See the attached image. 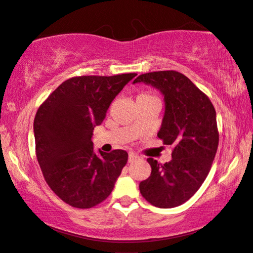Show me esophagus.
Masks as SVG:
<instances>
[{
    "mask_svg": "<svg viewBox=\"0 0 253 253\" xmlns=\"http://www.w3.org/2000/svg\"><path fill=\"white\" fill-rule=\"evenodd\" d=\"M139 159L137 155H134V154H129V157H127V162L129 163H133L135 162Z\"/></svg>",
    "mask_w": 253,
    "mask_h": 253,
    "instance_id": "34e87169",
    "label": "esophagus"
}]
</instances>
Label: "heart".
Masks as SVG:
<instances>
[{"label": "heart", "instance_id": "obj_1", "mask_svg": "<svg viewBox=\"0 0 253 253\" xmlns=\"http://www.w3.org/2000/svg\"><path fill=\"white\" fill-rule=\"evenodd\" d=\"M152 99H157V97L155 96V94L152 93L151 91H142V92L138 94L137 99L135 100H152Z\"/></svg>", "mask_w": 253, "mask_h": 253}]
</instances>
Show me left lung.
<instances>
[{
	"instance_id": "8db88e82",
	"label": "left lung",
	"mask_w": 253,
	"mask_h": 253,
	"mask_svg": "<svg viewBox=\"0 0 253 253\" xmlns=\"http://www.w3.org/2000/svg\"><path fill=\"white\" fill-rule=\"evenodd\" d=\"M164 96L166 113L159 138L172 146V160L160 164L147 160L152 173L141 181L144 199L157 208H174L185 203L206 180L219 144L215 111L203 91L181 73L159 71L139 75Z\"/></svg>"
}]
</instances>
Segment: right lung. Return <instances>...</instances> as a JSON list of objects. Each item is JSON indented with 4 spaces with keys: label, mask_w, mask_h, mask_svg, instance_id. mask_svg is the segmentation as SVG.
Segmentation results:
<instances>
[{
    "label": "right lung",
    "mask_w": 253,
    "mask_h": 253,
    "mask_svg": "<svg viewBox=\"0 0 253 253\" xmlns=\"http://www.w3.org/2000/svg\"><path fill=\"white\" fill-rule=\"evenodd\" d=\"M135 73L66 80L42 102L34 120L36 159L46 184L65 203L90 209L111 195L127 153H93V127Z\"/></svg>",
    "instance_id": "1"
}]
</instances>
